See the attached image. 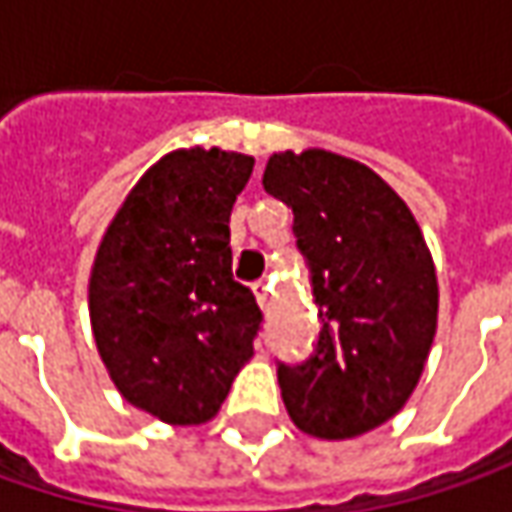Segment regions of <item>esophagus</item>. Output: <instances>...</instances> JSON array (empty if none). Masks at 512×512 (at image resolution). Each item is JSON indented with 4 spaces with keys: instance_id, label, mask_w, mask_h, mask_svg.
<instances>
[{
    "instance_id": "1",
    "label": "esophagus",
    "mask_w": 512,
    "mask_h": 512,
    "mask_svg": "<svg viewBox=\"0 0 512 512\" xmlns=\"http://www.w3.org/2000/svg\"><path fill=\"white\" fill-rule=\"evenodd\" d=\"M253 296H256L259 307L267 310V305H270V282H267V279H259V282L253 285Z\"/></svg>"
}]
</instances>
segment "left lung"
Segmentation results:
<instances>
[{
    "label": "left lung",
    "mask_w": 512,
    "mask_h": 512,
    "mask_svg": "<svg viewBox=\"0 0 512 512\" xmlns=\"http://www.w3.org/2000/svg\"><path fill=\"white\" fill-rule=\"evenodd\" d=\"M262 185L293 207L322 333L307 362L279 364L287 416L344 442L390 422L422 379L439 322L430 247L376 170L325 148L282 150Z\"/></svg>",
    "instance_id": "8db88e82"
}]
</instances>
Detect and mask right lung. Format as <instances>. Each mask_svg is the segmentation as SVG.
I'll return each instance as SVG.
<instances>
[{
	"instance_id": "add662e5",
	"label": "right lung",
	"mask_w": 512,
	"mask_h": 512,
	"mask_svg": "<svg viewBox=\"0 0 512 512\" xmlns=\"http://www.w3.org/2000/svg\"><path fill=\"white\" fill-rule=\"evenodd\" d=\"M250 173L253 156L236 150H170L96 250V350L122 399L159 422H210L253 356L262 310L230 270V210Z\"/></svg>"
}]
</instances>
